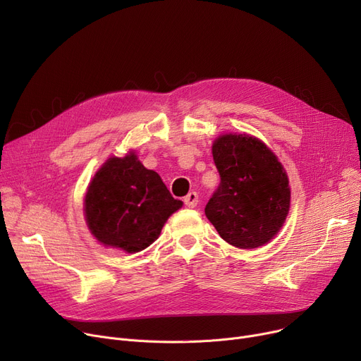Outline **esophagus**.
Wrapping results in <instances>:
<instances>
[{"label": "esophagus", "instance_id": "esophagus-1", "mask_svg": "<svg viewBox=\"0 0 361 361\" xmlns=\"http://www.w3.org/2000/svg\"><path fill=\"white\" fill-rule=\"evenodd\" d=\"M197 203H199V196L196 192H190L184 197V204L187 207H196Z\"/></svg>", "mask_w": 361, "mask_h": 361}]
</instances>
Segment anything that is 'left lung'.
Returning a JSON list of instances; mask_svg holds the SVG:
<instances>
[{
  "mask_svg": "<svg viewBox=\"0 0 361 361\" xmlns=\"http://www.w3.org/2000/svg\"><path fill=\"white\" fill-rule=\"evenodd\" d=\"M221 183L204 207L218 234L238 249L271 241L290 211V181L274 152L249 135H224L212 145Z\"/></svg>",
  "mask_w": 361,
  "mask_h": 361,
  "instance_id": "obj_1",
  "label": "left lung"
}]
</instances>
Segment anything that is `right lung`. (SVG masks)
I'll return each mask as SVG.
<instances>
[{"mask_svg": "<svg viewBox=\"0 0 361 361\" xmlns=\"http://www.w3.org/2000/svg\"><path fill=\"white\" fill-rule=\"evenodd\" d=\"M181 206L159 174L130 152L124 158H109L94 174L85 197V218L99 243L136 253L159 237L166 219Z\"/></svg>", "mask_w": 361, "mask_h": 361, "instance_id": "add662e5", "label": "right lung"}]
</instances>
